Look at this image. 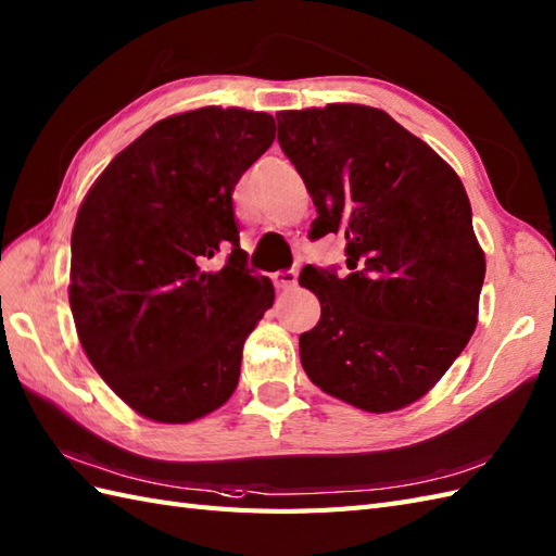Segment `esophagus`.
<instances>
[{
	"label": "esophagus",
	"mask_w": 556,
	"mask_h": 556,
	"mask_svg": "<svg viewBox=\"0 0 556 556\" xmlns=\"http://www.w3.org/2000/svg\"><path fill=\"white\" fill-rule=\"evenodd\" d=\"M296 274H300V270H296V268L278 270V274H274V286L278 290H292V288H296Z\"/></svg>",
	"instance_id": "esophagus-1"
}]
</instances>
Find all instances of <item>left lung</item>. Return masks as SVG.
Here are the masks:
<instances>
[{"label":"left lung","mask_w":556,"mask_h":556,"mask_svg":"<svg viewBox=\"0 0 556 556\" xmlns=\"http://www.w3.org/2000/svg\"><path fill=\"white\" fill-rule=\"evenodd\" d=\"M278 143L318 216L346 238V276L304 266L320 320L300 334L308 380L365 413L422 399L479 320L485 256L455 169L380 108L280 111Z\"/></svg>","instance_id":"obj_1"}]
</instances>
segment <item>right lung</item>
I'll return each mask as SVG.
<instances>
[{
	"instance_id": "obj_1",
	"label": "right lung",
	"mask_w": 556,
	"mask_h": 556,
	"mask_svg": "<svg viewBox=\"0 0 556 556\" xmlns=\"http://www.w3.org/2000/svg\"><path fill=\"white\" fill-rule=\"evenodd\" d=\"M276 139L268 113L207 105L155 122L77 210L71 308L79 344L134 413L186 425L231 399L248 334L274 306L245 268L233 188ZM232 250L219 271L201 264Z\"/></svg>"
}]
</instances>
